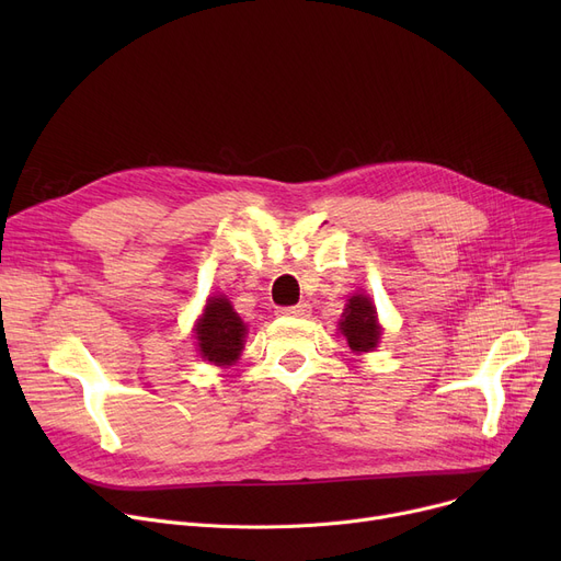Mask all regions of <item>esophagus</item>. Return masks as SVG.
Here are the masks:
<instances>
[{"mask_svg":"<svg viewBox=\"0 0 561 561\" xmlns=\"http://www.w3.org/2000/svg\"><path fill=\"white\" fill-rule=\"evenodd\" d=\"M279 316H293V318H305L311 313V307L307 302H300V305H293V307H282L277 309Z\"/></svg>","mask_w":561,"mask_h":561,"instance_id":"esophagus-1","label":"esophagus"}]
</instances>
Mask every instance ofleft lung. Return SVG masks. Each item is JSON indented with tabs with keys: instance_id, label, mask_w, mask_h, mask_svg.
I'll use <instances>...</instances> for the list:
<instances>
[{
	"instance_id": "left-lung-1",
	"label": "left lung",
	"mask_w": 561,
	"mask_h": 561,
	"mask_svg": "<svg viewBox=\"0 0 561 561\" xmlns=\"http://www.w3.org/2000/svg\"><path fill=\"white\" fill-rule=\"evenodd\" d=\"M341 334L347 339V345L355 352H368L379 341L377 311L366 296H352L345 305L343 320L339 322Z\"/></svg>"
}]
</instances>
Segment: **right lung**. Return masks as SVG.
Here are the masks:
<instances>
[{
  "label": "right lung",
  "mask_w": 561,
  "mask_h": 561,
  "mask_svg": "<svg viewBox=\"0 0 561 561\" xmlns=\"http://www.w3.org/2000/svg\"><path fill=\"white\" fill-rule=\"evenodd\" d=\"M245 334L243 320L231 309L227 298H211L206 302L195 332L202 359L218 366L233 364L241 355Z\"/></svg>",
  "instance_id": "right-lung-1"
}]
</instances>
